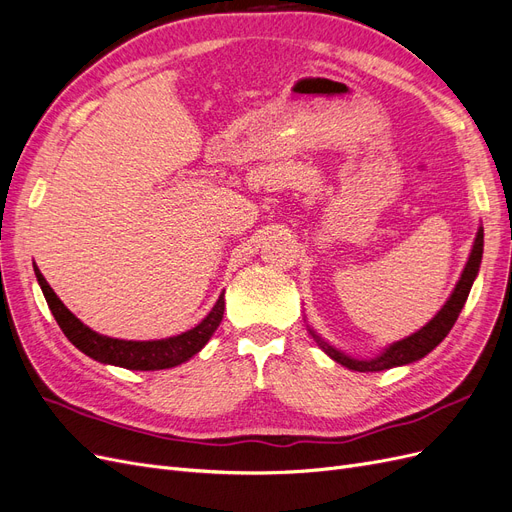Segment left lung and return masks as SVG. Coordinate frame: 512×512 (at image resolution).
Returning a JSON list of instances; mask_svg holds the SVG:
<instances>
[{"label":"left lung","mask_w":512,"mask_h":512,"mask_svg":"<svg viewBox=\"0 0 512 512\" xmlns=\"http://www.w3.org/2000/svg\"><path fill=\"white\" fill-rule=\"evenodd\" d=\"M481 259H483V227L478 229L476 234V240H474V246H472V253H470V259L466 263L464 272H461V278L459 283L453 291V295L449 298V302L442 306V310L438 312V315L427 323L423 329H419L417 334H412L400 342L391 344L389 349L378 355L370 361H359V359H351L346 357L344 353L332 349V346L325 344L319 336H315V340L319 342L321 349L332 357L334 361H338L340 366L349 368V370H357V372H378V370H389L393 366H404V364H410V361H417L421 357H425L427 353H430L432 349H436V346L447 338V334L451 332V327L455 325L457 317L461 308H464L466 300H468V293L472 289V283L474 278L478 274V268H481Z\"/></svg>","instance_id":"1"}]
</instances>
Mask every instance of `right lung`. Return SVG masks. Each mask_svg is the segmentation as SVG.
<instances>
[{
	"instance_id": "add662e5",
	"label": "right lung",
	"mask_w": 512,
	"mask_h": 512,
	"mask_svg": "<svg viewBox=\"0 0 512 512\" xmlns=\"http://www.w3.org/2000/svg\"><path fill=\"white\" fill-rule=\"evenodd\" d=\"M34 272L38 283L42 287V293L46 298L48 308H51L55 321L59 323L61 332L68 336V340L76 346L78 351L93 357L102 364L121 366L127 370H166L185 364L195 353L204 349V344L214 334V329L219 327L225 310V293H221L219 302L214 304L210 315L195 325L189 332L166 338V340H148V342H134V340H119L108 338L93 332L85 323H80L72 312L63 306V302L57 298V293L46 283V278L38 270L34 263Z\"/></svg>"
}]
</instances>
